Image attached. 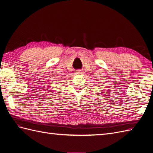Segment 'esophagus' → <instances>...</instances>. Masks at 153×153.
I'll use <instances>...</instances> for the list:
<instances>
[{
    "label": "esophagus",
    "instance_id": "34e87169",
    "mask_svg": "<svg viewBox=\"0 0 153 153\" xmlns=\"http://www.w3.org/2000/svg\"><path fill=\"white\" fill-rule=\"evenodd\" d=\"M76 73H77V74H82V71L78 70V71H76Z\"/></svg>",
    "mask_w": 153,
    "mask_h": 153
}]
</instances>
